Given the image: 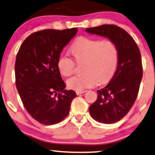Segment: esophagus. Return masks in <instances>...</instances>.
Masks as SVG:
<instances>
[{
  "instance_id": "esophagus-1",
  "label": "esophagus",
  "mask_w": 155,
  "mask_h": 155,
  "mask_svg": "<svg viewBox=\"0 0 155 155\" xmlns=\"http://www.w3.org/2000/svg\"><path fill=\"white\" fill-rule=\"evenodd\" d=\"M86 91H87L86 90H82V91H76V94H77V95H80V94H81L85 93Z\"/></svg>"
}]
</instances>
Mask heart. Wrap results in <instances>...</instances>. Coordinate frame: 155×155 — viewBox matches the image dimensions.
Here are the masks:
<instances>
[{"label":"heart","mask_w":155,"mask_h":155,"mask_svg":"<svg viewBox=\"0 0 155 155\" xmlns=\"http://www.w3.org/2000/svg\"><path fill=\"white\" fill-rule=\"evenodd\" d=\"M70 53L76 63L84 62L83 75L76 76L67 81L69 89L76 91L91 88L97 84L108 82L117 71L119 62V48L111 39L92 38L81 36L70 47ZM57 67L62 76L73 74L75 63L71 58L61 56Z\"/></svg>","instance_id":"b5f03b06"}]
</instances>
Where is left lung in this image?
<instances>
[{
	"label": "left lung",
	"instance_id": "obj_1",
	"mask_svg": "<svg viewBox=\"0 0 155 155\" xmlns=\"http://www.w3.org/2000/svg\"><path fill=\"white\" fill-rule=\"evenodd\" d=\"M86 31L107 37L118 46L117 71L108 85L97 90V99L89 107L94 119L104 124H113L130 111L137 97L142 78L140 51L134 38L117 25L105 24L87 28Z\"/></svg>",
	"mask_w": 155,
	"mask_h": 155
}]
</instances>
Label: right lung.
<instances>
[{
  "label": "right lung",
  "mask_w": 155,
  "mask_h": 155,
  "mask_svg": "<svg viewBox=\"0 0 155 155\" xmlns=\"http://www.w3.org/2000/svg\"><path fill=\"white\" fill-rule=\"evenodd\" d=\"M78 31L77 28L45 29L25 39L15 64V85L25 109L41 124L52 125L67 117L76 96L66 90L57 62L64 47Z\"/></svg>",
  "instance_id": "add662e5"
}]
</instances>
